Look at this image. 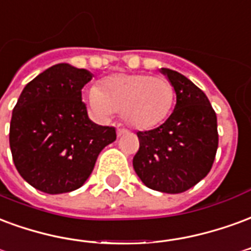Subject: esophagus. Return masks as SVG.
<instances>
[{"mask_svg": "<svg viewBox=\"0 0 251 251\" xmlns=\"http://www.w3.org/2000/svg\"><path fill=\"white\" fill-rule=\"evenodd\" d=\"M116 133H118V136H122L124 133H127V129H124V128H118V129H116Z\"/></svg>", "mask_w": 251, "mask_h": 251, "instance_id": "1", "label": "esophagus"}]
</instances>
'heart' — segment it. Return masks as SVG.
Listing matches in <instances>:
<instances>
[{"label": "heart", "instance_id": "heart-1", "mask_svg": "<svg viewBox=\"0 0 251 251\" xmlns=\"http://www.w3.org/2000/svg\"><path fill=\"white\" fill-rule=\"evenodd\" d=\"M87 100L99 120L111 118L122 109L129 126L147 129L167 119L173 108L174 88L166 78L144 73L113 75L104 80L101 88H91Z\"/></svg>", "mask_w": 251, "mask_h": 251}]
</instances>
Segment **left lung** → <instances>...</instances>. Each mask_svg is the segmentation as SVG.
<instances>
[{"label": "left lung", "mask_w": 251, "mask_h": 251, "mask_svg": "<svg viewBox=\"0 0 251 251\" xmlns=\"http://www.w3.org/2000/svg\"><path fill=\"white\" fill-rule=\"evenodd\" d=\"M176 93L174 112L162 126L139 131L133 168L147 187L167 194L183 193L213 167L218 129L207 96L176 71L162 68Z\"/></svg>", "instance_id": "obj_1"}]
</instances>
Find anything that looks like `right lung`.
Masks as SVG:
<instances>
[{
  "label": "right lung",
  "instance_id": "obj_1",
  "mask_svg": "<svg viewBox=\"0 0 251 251\" xmlns=\"http://www.w3.org/2000/svg\"><path fill=\"white\" fill-rule=\"evenodd\" d=\"M92 73L57 64L25 85L13 108L9 143L13 162L30 186L47 194L81 187L116 129L88 118L81 89Z\"/></svg>",
  "mask_w": 251,
  "mask_h": 251
}]
</instances>
